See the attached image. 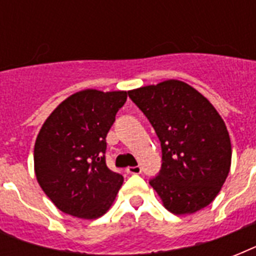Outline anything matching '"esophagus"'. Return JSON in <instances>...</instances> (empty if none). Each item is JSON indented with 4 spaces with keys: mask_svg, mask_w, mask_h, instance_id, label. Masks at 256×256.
Segmentation results:
<instances>
[{
    "mask_svg": "<svg viewBox=\"0 0 256 256\" xmlns=\"http://www.w3.org/2000/svg\"><path fill=\"white\" fill-rule=\"evenodd\" d=\"M126 171H128V174H140L142 168L140 166H130V168H126Z\"/></svg>",
    "mask_w": 256,
    "mask_h": 256,
    "instance_id": "34e87169",
    "label": "esophagus"
}]
</instances>
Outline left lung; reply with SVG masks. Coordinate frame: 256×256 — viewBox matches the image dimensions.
Here are the masks:
<instances>
[{
	"instance_id": "obj_1",
	"label": "left lung",
	"mask_w": 256,
	"mask_h": 256,
	"mask_svg": "<svg viewBox=\"0 0 256 256\" xmlns=\"http://www.w3.org/2000/svg\"><path fill=\"white\" fill-rule=\"evenodd\" d=\"M162 148V168L150 184L175 215L194 214L219 194L231 168L226 124L206 96L186 82L168 80L128 90Z\"/></svg>"
}]
</instances>
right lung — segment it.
I'll return each instance as SVG.
<instances>
[{
	"instance_id": "right-lung-1",
	"label": "right lung",
	"mask_w": 256,
	"mask_h": 256,
	"mask_svg": "<svg viewBox=\"0 0 256 256\" xmlns=\"http://www.w3.org/2000/svg\"><path fill=\"white\" fill-rule=\"evenodd\" d=\"M128 92L85 88L68 96L42 124L34 144L38 184L58 210L96 219L116 200L124 176L106 166V136Z\"/></svg>"
}]
</instances>
